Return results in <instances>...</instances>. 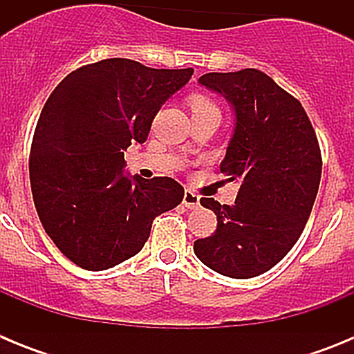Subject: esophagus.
<instances>
[{
	"instance_id": "obj_1",
	"label": "esophagus",
	"mask_w": 354,
	"mask_h": 354,
	"mask_svg": "<svg viewBox=\"0 0 354 354\" xmlns=\"http://www.w3.org/2000/svg\"><path fill=\"white\" fill-rule=\"evenodd\" d=\"M184 207L187 209H196L200 205V196L196 193H193L192 189H186L184 192V198H183Z\"/></svg>"
}]
</instances>
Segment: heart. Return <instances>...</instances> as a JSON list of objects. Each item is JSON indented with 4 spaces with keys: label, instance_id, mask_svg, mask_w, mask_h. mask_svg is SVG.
Instances as JSON below:
<instances>
[{
    "label": "heart",
    "instance_id": "b5f03b06",
    "mask_svg": "<svg viewBox=\"0 0 354 354\" xmlns=\"http://www.w3.org/2000/svg\"><path fill=\"white\" fill-rule=\"evenodd\" d=\"M189 108H192L193 113H195V111H204V109H218L214 106V102L209 101L207 97L204 95H193L192 99H189Z\"/></svg>",
    "mask_w": 354,
    "mask_h": 354
}]
</instances>
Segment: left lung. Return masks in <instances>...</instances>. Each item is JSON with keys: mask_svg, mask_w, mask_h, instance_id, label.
<instances>
[{"mask_svg": "<svg viewBox=\"0 0 354 354\" xmlns=\"http://www.w3.org/2000/svg\"><path fill=\"white\" fill-rule=\"evenodd\" d=\"M198 81L234 109L220 171L241 187L234 205L200 200L218 227L193 250L216 273L259 277L286 257L310 216L323 168L317 136L301 102L257 68L209 72Z\"/></svg>", "mask_w": 354, "mask_h": 354, "instance_id": "1", "label": "left lung"}]
</instances>
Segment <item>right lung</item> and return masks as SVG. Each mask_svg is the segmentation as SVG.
<instances>
[{
	"label": "right lung",
	"mask_w": 354,
	"mask_h": 354,
	"mask_svg": "<svg viewBox=\"0 0 354 354\" xmlns=\"http://www.w3.org/2000/svg\"><path fill=\"white\" fill-rule=\"evenodd\" d=\"M192 74L108 58L71 72L44 104L30 152L33 202L53 243L83 270L134 257L156 216L183 202L184 187L170 177L124 174V150L145 142Z\"/></svg>",
	"instance_id": "add662e5"
}]
</instances>
